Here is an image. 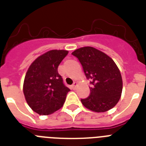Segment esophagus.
<instances>
[{"label":"esophagus","mask_w":146,"mask_h":146,"mask_svg":"<svg viewBox=\"0 0 146 146\" xmlns=\"http://www.w3.org/2000/svg\"><path fill=\"white\" fill-rule=\"evenodd\" d=\"M77 85H78V84H77V82H73V85H72V88H73V89H76L77 87Z\"/></svg>","instance_id":"1"}]
</instances>
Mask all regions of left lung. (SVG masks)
I'll return each mask as SVG.
<instances>
[{
	"label": "left lung",
	"instance_id": "obj_1",
	"mask_svg": "<svg viewBox=\"0 0 146 146\" xmlns=\"http://www.w3.org/2000/svg\"><path fill=\"white\" fill-rule=\"evenodd\" d=\"M72 55L79 59L86 78L91 81L90 95L81 100L82 105L95 112H105L114 107L121 97L122 79L113 60L92 46L77 49Z\"/></svg>",
	"mask_w": 146,
	"mask_h": 146
}]
</instances>
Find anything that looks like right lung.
Here are the masks:
<instances>
[{"mask_svg":"<svg viewBox=\"0 0 146 146\" xmlns=\"http://www.w3.org/2000/svg\"><path fill=\"white\" fill-rule=\"evenodd\" d=\"M67 54V50H50L38 57L26 73L24 96L29 107L38 114H51L65 102L70 90L63 83L58 67Z\"/></svg>","mask_w":146,"mask_h":146,"instance_id":"1","label":"right lung"}]
</instances>
